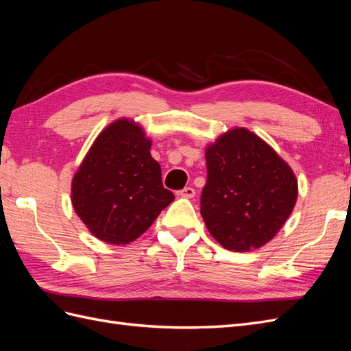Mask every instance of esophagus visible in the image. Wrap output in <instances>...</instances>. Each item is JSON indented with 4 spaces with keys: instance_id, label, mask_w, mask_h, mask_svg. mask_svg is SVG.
I'll list each match as a JSON object with an SVG mask.
<instances>
[{
    "instance_id": "esophagus-1",
    "label": "esophagus",
    "mask_w": 351,
    "mask_h": 351,
    "mask_svg": "<svg viewBox=\"0 0 351 351\" xmlns=\"http://www.w3.org/2000/svg\"><path fill=\"white\" fill-rule=\"evenodd\" d=\"M177 195L180 197H187V199H192L195 196V189L192 187H186L183 190H180V192H177Z\"/></svg>"
}]
</instances>
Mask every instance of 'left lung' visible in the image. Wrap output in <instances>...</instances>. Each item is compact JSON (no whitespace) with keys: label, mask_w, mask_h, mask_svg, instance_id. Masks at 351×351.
I'll return each instance as SVG.
<instances>
[{"label":"left lung","mask_w":351,"mask_h":351,"mask_svg":"<svg viewBox=\"0 0 351 351\" xmlns=\"http://www.w3.org/2000/svg\"><path fill=\"white\" fill-rule=\"evenodd\" d=\"M208 178L200 214L210 236L232 252L271 241L299 195L291 167L244 127H232L205 147Z\"/></svg>","instance_id":"obj_1"}]
</instances>
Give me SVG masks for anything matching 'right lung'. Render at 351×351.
I'll use <instances>...</instances> for the list:
<instances>
[{
    "mask_svg": "<svg viewBox=\"0 0 351 351\" xmlns=\"http://www.w3.org/2000/svg\"><path fill=\"white\" fill-rule=\"evenodd\" d=\"M152 141L132 119L97 136L71 180V205L92 236L124 246L139 239L174 200L164 189Z\"/></svg>",
    "mask_w": 351,
    "mask_h": 351,
    "instance_id": "right-lung-1",
    "label": "right lung"
}]
</instances>
